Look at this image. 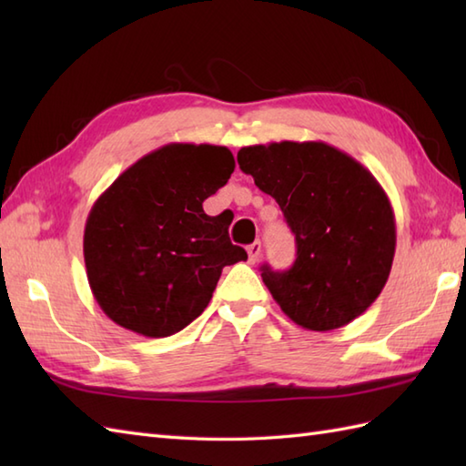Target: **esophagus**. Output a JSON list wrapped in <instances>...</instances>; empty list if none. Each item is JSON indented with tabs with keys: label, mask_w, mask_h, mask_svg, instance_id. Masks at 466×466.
Wrapping results in <instances>:
<instances>
[{
	"label": "esophagus",
	"mask_w": 466,
	"mask_h": 466,
	"mask_svg": "<svg viewBox=\"0 0 466 466\" xmlns=\"http://www.w3.org/2000/svg\"><path fill=\"white\" fill-rule=\"evenodd\" d=\"M248 260L254 264V262H258V258L262 256V244H260V240H256V242H252L248 248Z\"/></svg>",
	"instance_id": "34e87169"
}]
</instances>
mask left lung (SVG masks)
Listing matches in <instances>:
<instances>
[{
	"label": "left lung",
	"instance_id": "1",
	"mask_svg": "<svg viewBox=\"0 0 466 466\" xmlns=\"http://www.w3.org/2000/svg\"><path fill=\"white\" fill-rule=\"evenodd\" d=\"M238 164L279 202L296 238L290 270L260 268L282 312L316 332L359 319L389 280L397 246L382 186L360 162L324 142L246 146Z\"/></svg>",
	"mask_w": 466,
	"mask_h": 466
}]
</instances>
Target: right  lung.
<instances>
[{
	"label": "right lung",
	"mask_w": 466,
	"mask_h": 466,
	"mask_svg": "<svg viewBox=\"0 0 466 466\" xmlns=\"http://www.w3.org/2000/svg\"><path fill=\"white\" fill-rule=\"evenodd\" d=\"M236 162L226 146L167 144L132 164L86 220L84 260L96 302L122 329L164 339L204 312L224 266L248 258L208 216Z\"/></svg>",
	"instance_id": "add662e5"
}]
</instances>
